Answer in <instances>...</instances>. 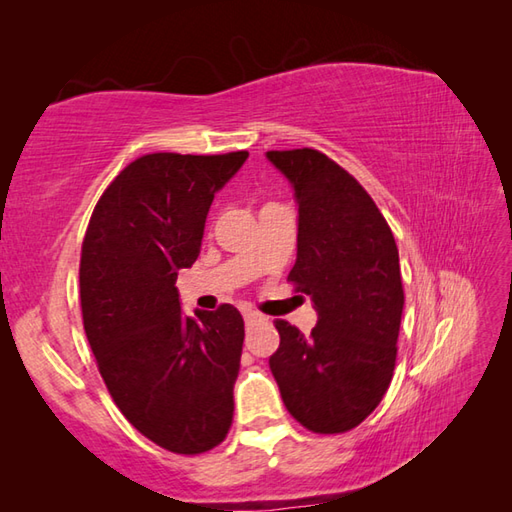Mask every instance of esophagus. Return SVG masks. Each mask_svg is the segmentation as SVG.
<instances>
[{
  "label": "esophagus",
  "mask_w": 512,
  "mask_h": 512,
  "mask_svg": "<svg viewBox=\"0 0 512 512\" xmlns=\"http://www.w3.org/2000/svg\"><path fill=\"white\" fill-rule=\"evenodd\" d=\"M243 318H245L247 325H252V322H263L265 320L263 314H258V311H252V309H245L243 311Z\"/></svg>",
  "instance_id": "esophagus-1"
}]
</instances>
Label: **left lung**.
Here are the masks:
<instances>
[{
	"instance_id": "left-lung-1",
	"label": "left lung",
	"mask_w": 512,
	"mask_h": 512,
	"mask_svg": "<svg viewBox=\"0 0 512 512\" xmlns=\"http://www.w3.org/2000/svg\"><path fill=\"white\" fill-rule=\"evenodd\" d=\"M298 203V256L287 280L314 302L309 336L276 320L269 358L287 411L314 433H344L387 393L404 309L398 245L367 190L318 150H271Z\"/></svg>"
}]
</instances>
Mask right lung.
I'll use <instances>...</instances> for the list:
<instances>
[{
  "label": "right lung",
  "instance_id": "right-lung-1",
  "mask_svg": "<svg viewBox=\"0 0 512 512\" xmlns=\"http://www.w3.org/2000/svg\"><path fill=\"white\" fill-rule=\"evenodd\" d=\"M247 152H156L101 194L81 245L83 329L114 404L172 453L218 446L232 426L241 369V311H181L179 269L201 252L214 194Z\"/></svg>",
  "mask_w": 512,
  "mask_h": 512
}]
</instances>
